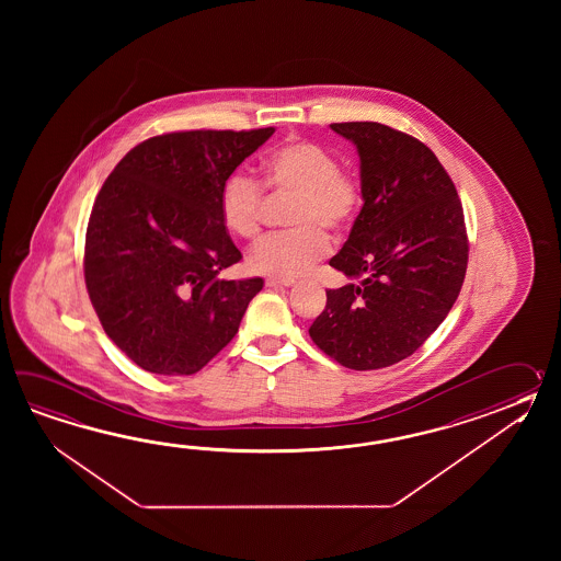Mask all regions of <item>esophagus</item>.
I'll return each mask as SVG.
<instances>
[{"mask_svg": "<svg viewBox=\"0 0 561 561\" xmlns=\"http://www.w3.org/2000/svg\"><path fill=\"white\" fill-rule=\"evenodd\" d=\"M295 280L293 278H266V286H293Z\"/></svg>", "mask_w": 561, "mask_h": 561, "instance_id": "1", "label": "esophagus"}]
</instances>
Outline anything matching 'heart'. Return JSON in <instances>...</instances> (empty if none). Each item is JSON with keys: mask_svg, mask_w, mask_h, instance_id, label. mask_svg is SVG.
<instances>
[{"mask_svg": "<svg viewBox=\"0 0 561 561\" xmlns=\"http://www.w3.org/2000/svg\"><path fill=\"white\" fill-rule=\"evenodd\" d=\"M264 191L293 196L280 237L266 239L249 254V268L259 275L297 278L329 252V239L353 225L360 208V186L345 174L321 144L290 138L261 160ZM264 196L247 176L227 180L220 194V218L230 234L254 242L263 232Z\"/></svg>", "mask_w": 561, "mask_h": 561, "instance_id": "b5f03b06", "label": "heart"}]
</instances>
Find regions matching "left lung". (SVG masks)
Returning <instances> with one entry per match:
<instances>
[{"label": "left lung", "mask_w": 561, "mask_h": 561, "mask_svg": "<svg viewBox=\"0 0 561 561\" xmlns=\"http://www.w3.org/2000/svg\"><path fill=\"white\" fill-rule=\"evenodd\" d=\"M355 144L363 208L331 259L348 283L327 290L310 339L346 369L391 367L445 321L467 271L455 184L417 138L379 122L331 124Z\"/></svg>", "instance_id": "1"}]
</instances>
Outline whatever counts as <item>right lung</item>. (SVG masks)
<instances>
[{
    "label": "right lung",
    "instance_id": "obj_1",
    "mask_svg": "<svg viewBox=\"0 0 561 561\" xmlns=\"http://www.w3.org/2000/svg\"><path fill=\"white\" fill-rule=\"evenodd\" d=\"M275 128L172 131L112 170L85 230L84 276L112 343L156 375H194L239 333L263 278L225 280L239 249L220 194Z\"/></svg>",
    "mask_w": 561,
    "mask_h": 561
}]
</instances>
